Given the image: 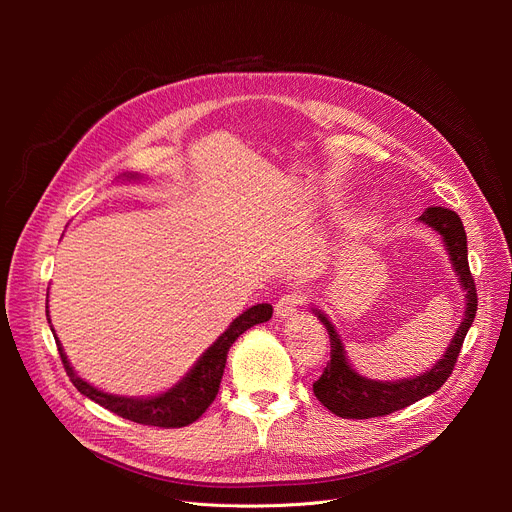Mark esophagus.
Returning a JSON list of instances; mask_svg holds the SVG:
<instances>
[{"instance_id": "obj_1", "label": "esophagus", "mask_w": 512, "mask_h": 512, "mask_svg": "<svg viewBox=\"0 0 512 512\" xmlns=\"http://www.w3.org/2000/svg\"><path fill=\"white\" fill-rule=\"evenodd\" d=\"M305 301H307V290L294 288L288 294H284V297L278 299V303L274 305V311L278 317H292L301 305H305Z\"/></svg>"}]
</instances>
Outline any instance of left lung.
Returning a JSON list of instances; mask_svg holds the SVG:
<instances>
[{
    "instance_id": "8db88e82",
    "label": "left lung",
    "mask_w": 512,
    "mask_h": 512,
    "mask_svg": "<svg viewBox=\"0 0 512 512\" xmlns=\"http://www.w3.org/2000/svg\"><path fill=\"white\" fill-rule=\"evenodd\" d=\"M421 220L436 228L448 247V255L452 261L454 272L459 274V280L467 292V311L461 328L456 330L446 355L423 375L411 380H398V382H373L365 380L357 371L351 369L346 363L342 342L334 330V326L328 321L326 315L317 311V317L321 324L326 326L330 334V361L324 367V373L317 382H313V394L317 400L330 409L334 415L342 419H369V417H384L394 411L405 409L413 402L434 394L438 388L444 386V382L450 378V373L459 359L463 340L473 324L477 313V290L475 280L469 270L467 259V234L463 228V222L459 215L444 207H429Z\"/></svg>"
}]
</instances>
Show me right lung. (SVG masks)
I'll use <instances>...</instances> for the list:
<instances>
[{"mask_svg": "<svg viewBox=\"0 0 512 512\" xmlns=\"http://www.w3.org/2000/svg\"><path fill=\"white\" fill-rule=\"evenodd\" d=\"M45 313H49L47 307H45ZM272 313H274V309L267 303L247 309L240 317H236L230 324V328L207 348L205 355L199 359V363L191 369V373H188L176 388H172L170 392L161 394V396H155V398H124V396L105 394V392L93 388L91 384L83 382L74 373V369L70 367L64 351H62L60 340H56V344H58V353H60V359L64 363L68 378L80 394H85L87 398L95 400L97 405L120 415L122 419H130V421L141 423V425L172 429V427H184V425L195 423L209 409L215 396H218L230 346L236 342V338L240 334H245L249 328L263 324V321L270 319ZM53 338H56V334H53Z\"/></svg>", "mask_w": 512, "mask_h": 512, "instance_id": "right-lung-1", "label": "right lung"}]
</instances>
